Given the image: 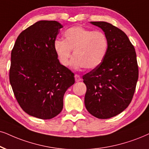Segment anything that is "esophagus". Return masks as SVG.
<instances>
[{
  "label": "esophagus",
  "mask_w": 149,
  "mask_h": 149,
  "mask_svg": "<svg viewBox=\"0 0 149 149\" xmlns=\"http://www.w3.org/2000/svg\"><path fill=\"white\" fill-rule=\"evenodd\" d=\"M75 80H76V82H80V81L81 80V78L80 76H79V75L78 74H76L75 75Z\"/></svg>",
  "instance_id": "34e87169"
}]
</instances>
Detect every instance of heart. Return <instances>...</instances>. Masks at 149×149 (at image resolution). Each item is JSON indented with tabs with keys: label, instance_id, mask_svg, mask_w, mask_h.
Returning a JSON list of instances; mask_svg holds the SVG:
<instances>
[{
	"label": "heart",
	"instance_id": "1",
	"mask_svg": "<svg viewBox=\"0 0 149 149\" xmlns=\"http://www.w3.org/2000/svg\"><path fill=\"white\" fill-rule=\"evenodd\" d=\"M54 50L59 61L64 66L69 65L73 50L71 66L73 69L84 67L92 70L104 61L108 50L109 42L106 35L100 31H93L76 26L69 28L64 33V40L54 41Z\"/></svg>",
	"mask_w": 149,
	"mask_h": 149
}]
</instances>
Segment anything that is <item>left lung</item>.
<instances>
[{"instance_id":"1","label":"left lung","mask_w":149,"mask_h":149,"mask_svg":"<svg viewBox=\"0 0 149 149\" xmlns=\"http://www.w3.org/2000/svg\"><path fill=\"white\" fill-rule=\"evenodd\" d=\"M90 23L104 31L109 47L102 63L83 76L84 104L92 116L107 119L120 114L131 103L138 79L136 54L121 29L104 21Z\"/></svg>"}]
</instances>
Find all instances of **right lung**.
Returning <instances> with one entry per match:
<instances>
[{"mask_svg": "<svg viewBox=\"0 0 149 149\" xmlns=\"http://www.w3.org/2000/svg\"><path fill=\"white\" fill-rule=\"evenodd\" d=\"M63 26L39 20L22 31L11 54L9 81L22 110L42 120L52 119L63 108L65 93L75 82L74 73L61 65L54 41Z\"/></svg>", "mask_w": 149, "mask_h": 149, "instance_id": "right-lung-1", "label": "right lung"}]
</instances>
